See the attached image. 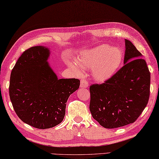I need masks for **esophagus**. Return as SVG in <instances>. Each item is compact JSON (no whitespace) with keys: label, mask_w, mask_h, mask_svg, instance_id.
<instances>
[{"label":"esophagus","mask_w":159,"mask_h":159,"mask_svg":"<svg viewBox=\"0 0 159 159\" xmlns=\"http://www.w3.org/2000/svg\"><path fill=\"white\" fill-rule=\"evenodd\" d=\"M88 87H89V84L86 80H84V79L80 80V88H87Z\"/></svg>","instance_id":"34e87169"}]
</instances>
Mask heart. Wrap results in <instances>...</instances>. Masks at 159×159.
Instances as JSON below:
<instances>
[{
	"instance_id": "heart-1",
	"label": "heart",
	"mask_w": 159,
	"mask_h": 159,
	"mask_svg": "<svg viewBox=\"0 0 159 159\" xmlns=\"http://www.w3.org/2000/svg\"><path fill=\"white\" fill-rule=\"evenodd\" d=\"M123 54L119 48L102 44L83 51L76 57V63L68 61L67 65L74 72L80 73L81 67L92 69V76L98 82L110 79L123 62Z\"/></svg>"
}]
</instances>
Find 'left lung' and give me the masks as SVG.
<instances>
[{
  "instance_id": "obj_1",
  "label": "left lung",
  "mask_w": 159,
  "mask_h": 159,
  "mask_svg": "<svg viewBox=\"0 0 159 159\" xmlns=\"http://www.w3.org/2000/svg\"><path fill=\"white\" fill-rule=\"evenodd\" d=\"M124 66L102 84L90 86L89 109L93 119L106 128L136 121L150 97V73L133 43L125 39Z\"/></svg>"
}]
</instances>
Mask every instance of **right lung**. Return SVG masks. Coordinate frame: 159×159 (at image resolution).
I'll return each mask as SVG.
<instances>
[{
    "label": "right lung",
    "mask_w": 159,
    "mask_h": 159,
    "mask_svg": "<svg viewBox=\"0 0 159 159\" xmlns=\"http://www.w3.org/2000/svg\"><path fill=\"white\" fill-rule=\"evenodd\" d=\"M50 54V50L42 46L25 50L10 77L9 96L17 116L39 129L61 122L67 100L80 85L79 79H58L48 62Z\"/></svg>",
    "instance_id": "obj_1"
}]
</instances>
